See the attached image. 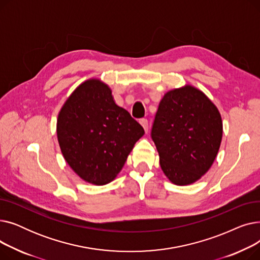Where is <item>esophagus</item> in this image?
Masks as SVG:
<instances>
[{
    "label": "esophagus",
    "mask_w": 260,
    "mask_h": 260,
    "mask_svg": "<svg viewBox=\"0 0 260 260\" xmlns=\"http://www.w3.org/2000/svg\"><path fill=\"white\" fill-rule=\"evenodd\" d=\"M139 122H140V124L142 125V127L144 128L145 133H147L148 132V121L146 119H141Z\"/></svg>",
    "instance_id": "obj_1"
}]
</instances>
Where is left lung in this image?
Here are the masks:
<instances>
[{
    "label": "left lung",
    "instance_id": "obj_1",
    "mask_svg": "<svg viewBox=\"0 0 260 260\" xmlns=\"http://www.w3.org/2000/svg\"><path fill=\"white\" fill-rule=\"evenodd\" d=\"M222 133L221 115L202 90L185 84L166 92L152 138L167 178L176 185L199 180L217 157Z\"/></svg>",
    "mask_w": 260,
    "mask_h": 260
}]
</instances>
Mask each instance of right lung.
Segmentation results:
<instances>
[{
    "mask_svg": "<svg viewBox=\"0 0 260 260\" xmlns=\"http://www.w3.org/2000/svg\"><path fill=\"white\" fill-rule=\"evenodd\" d=\"M143 135V127L115 102L111 87L98 78L82 82L58 115L57 137L65 161L93 185L115 180Z\"/></svg>",
    "mask_w": 260,
    "mask_h": 260,
    "instance_id": "add662e5",
    "label": "right lung"
}]
</instances>
